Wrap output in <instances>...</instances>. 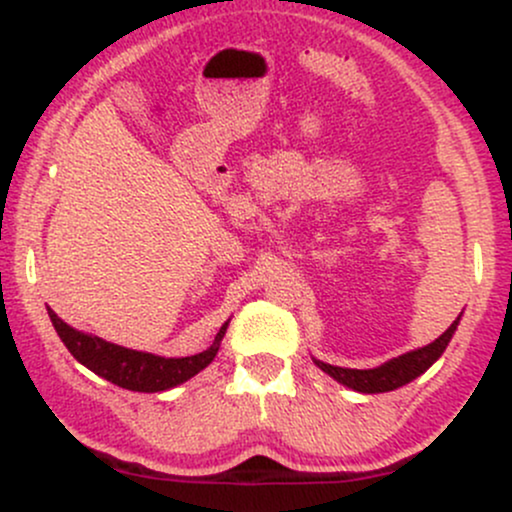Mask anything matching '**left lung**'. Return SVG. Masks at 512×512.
<instances>
[{
  "mask_svg": "<svg viewBox=\"0 0 512 512\" xmlns=\"http://www.w3.org/2000/svg\"><path fill=\"white\" fill-rule=\"evenodd\" d=\"M457 325H460V317L445 330L436 342L419 346V349L407 351V354L390 358L385 361L383 366L378 368H366V370H358V368H342V366H330L325 361H317L313 358L315 366L320 370H325L330 378L342 383L344 387H351V390L363 392V395H378V392H390L397 390V387L411 383V380L419 378L421 373H426L433 363L443 356V351L448 349L452 334H455Z\"/></svg>",
  "mask_w": 512,
  "mask_h": 512,
  "instance_id": "8db88e82",
  "label": "left lung"
}]
</instances>
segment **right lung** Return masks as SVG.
Returning a JSON list of instances; mask_svg holds the SVG:
<instances>
[{"mask_svg": "<svg viewBox=\"0 0 512 512\" xmlns=\"http://www.w3.org/2000/svg\"><path fill=\"white\" fill-rule=\"evenodd\" d=\"M48 315L52 320V327L60 334L64 346L69 349L76 361L96 375L108 380L117 387H125L132 392H163L170 387L187 383L195 378L199 370H204L219 354V346L223 334L228 330L226 320L221 325L219 334L214 337V344L207 351L195 356H182V358H166L156 354H146V351H134L127 346L105 342V339L96 337V334H86L74 330L72 325L60 320L55 310L48 308Z\"/></svg>", "mask_w": 512, "mask_h": 512, "instance_id": "right-lung-1", "label": "right lung"}]
</instances>
